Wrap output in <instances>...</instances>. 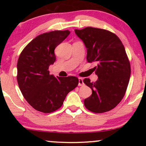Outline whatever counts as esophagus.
I'll return each mask as SVG.
<instances>
[{"instance_id":"34e87169","label":"esophagus","mask_w":146,"mask_h":146,"mask_svg":"<svg viewBox=\"0 0 146 146\" xmlns=\"http://www.w3.org/2000/svg\"><path fill=\"white\" fill-rule=\"evenodd\" d=\"M78 80H79V83H78L79 86H84V84L83 79L81 78H79Z\"/></svg>"}]
</instances>
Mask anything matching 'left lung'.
<instances>
[{
    "mask_svg": "<svg viewBox=\"0 0 146 146\" xmlns=\"http://www.w3.org/2000/svg\"><path fill=\"white\" fill-rule=\"evenodd\" d=\"M75 33L86 46L87 61L97 64L98 80L83 81L92 90L84 102L85 107L95 113L109 111L121 101L130 80V64L124 46L116 35L105 29L86 27Z\"/></svg>",
    "mask_w": 146,
    "mask_h": 146,
    "instance_id": "1",
    "label": "left lung"
}]
</instances>
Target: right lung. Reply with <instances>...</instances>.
Wrapping results in <instances>:
<instances>
[{
    "label": "right lung",
    "mask_w": 146,
    "mask_h": 146,
    "mask_svg": "<svg viewBox=\"0 0 146 146\" xmlns=\"http://www.w3.org/2000/svg\"><path fill=\"white\" fill-rule=\"evenodd\" d=\"M70 31H53L33 39L20 55L17 81L27 102L34 109L49 113L60 108L67 94L78 85V78L56 77L48 67L56 61L54 50Z\"/></svg>",
    "instance_id": "1"
}]
</instances>
